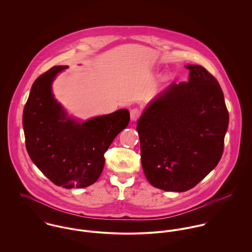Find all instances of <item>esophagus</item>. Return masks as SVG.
<instances>
[{"label": "esophagus", "mask_w": 252, "mask_h": 252, "mask_svg": "<svg viewBox=\"0 0 252 252\" xmlns=\"http://www.w3.org/2000/svg\"><path fill=\"white\" fill-rule=\"evenodd\" d=\"M141 114H142V112H141V110H140L139 108H132V109L130 110V117H131V120H132V121L138 120L139 117L141 116Z\"/></svg>", "instance_id": "esophagus-1"}]
</instances>
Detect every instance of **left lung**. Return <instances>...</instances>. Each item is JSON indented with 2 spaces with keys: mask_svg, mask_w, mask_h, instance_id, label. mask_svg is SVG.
I'll return each mask as SVG.
<instances>
[{
  "mask_svg": "<svg viewBox=\"0 0 252 252\" xmlns=\"http://www.w3.org/2000/svg\"><path fill=\"white\" fill-rule=\"evenodd\" d=\"M186 69L188 81L161 92L137 125L144 175L165 191H187L216 168L229 124L216 77L199 65Z\"/></svg>",
  "mask_w": 252,
  "mask_h": 252,
  "instance_id": "left-lung-1",
  "label": "left lung"
}]
</instances>
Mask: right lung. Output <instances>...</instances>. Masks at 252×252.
<instances>
[{"mask_svg": "<svg viewBox=\"0 0 252 252\" xmlns=\"http://www.w3.org/2000/svg\"><path fill=\"white\" fill-rule=\"evenodd\" d=\"M67 66H55L32 85L23 110L28 154L39 171L64 188L87 187L101 176L104 154L130 121L126 108L77 122L56 102L51 84Z\"/></svg>", "mask_w": 252, "mask_h": 252, "instance_id": "1", "label": "right lung"}]
</instances>
